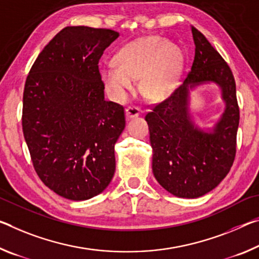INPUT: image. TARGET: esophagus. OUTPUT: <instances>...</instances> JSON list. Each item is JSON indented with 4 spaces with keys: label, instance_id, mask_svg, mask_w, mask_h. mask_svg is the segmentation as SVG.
Returning a JSON list of instances; mask_svg holds the SVG:
<instances>
[{
    "label": "esophagus",
    "instance_id": "1",
    "mask_svg": "<svg viewBox=\"0 0 259 259\" xmlns=\"http://www.w3.org/2000/svg\"><path fill=\"white\" fill-rule=\"evenodd\" d=\"M125 114H126V117H128V118L138 117L139 115H141V109L136 107V106H129V107L125 109Z\"/></svg>",
    "mask_w": 259,
    "mask_h": 259
}]
</instances>
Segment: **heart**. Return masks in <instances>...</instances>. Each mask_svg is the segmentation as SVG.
<instances>
[{
  "mask_svg": "<svg viewBox=\"0 0 259 259\" xmlns=\"http://www.w3.org/2000/svg\"><path fill=\"white\" fill-rule=\"evenodd\" d=\"M115 65L101 71L106 89L116 99L139 78V90L151 100L163 99L174 91L184 68L181 49L157 35L144 36L123 47L115 55Z\"/></svg>",
  "mask_w": 259,
  "mask_h": 259,
  "instance_id": "1",
  "label": "heart"
}]
</instances>
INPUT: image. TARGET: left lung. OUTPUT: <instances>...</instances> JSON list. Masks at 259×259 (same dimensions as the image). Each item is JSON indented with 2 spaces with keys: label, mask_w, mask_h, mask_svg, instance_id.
I'll list each match as a JSON object with an SVG mask.
<instances>
[{
  "label": "left lung",
  "mask_w": 259,
  "mask_h": 259,
  "mask_svg": "<svg viewBox=\"0 0 259 259\" xmlns=\"http://www.w3.org/2000/svg\"><path fill=\"white\" fill-rule=\"evenodd\" d=\"M195 59L183 84L146 114L153 149L152 169L160 186L181 198H198L213 190L231 170L236 153L240 109L233 72L204 34L191 26ZM215 82L225 110L210 132L197 127L188 112L196 85Z\"/></svg>",
  "instance_id": "left-lung-1"
}]
</instances>
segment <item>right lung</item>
<instances>
[{
	"instance_id": "add662e5",
	"label": "right lung",
	"mask_w": 259,
	"mask_h": 259,
	"mask_svg": "<svg viewBox=\"0 0 259 259\" xmlns=\"http://www.w3.org/2000/svg\"><path fill=\"white\" fill-rule=\"evenodd\" d=\"M117 32L68 26L42 49L26 78L22 125L34 169L51 190L85 200L108 187L124 108L105 100L99 60Z\"/></svg>"
}]
</instances>
